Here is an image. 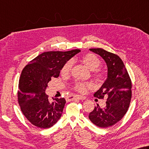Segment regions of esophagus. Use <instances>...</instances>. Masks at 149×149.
<instances>
[{
	"mask_svg": "<svg viewBox=\"0 0 149 149\" xmlns=\"http://www.w3.org/2000/svg\"><path fill=\"white\" fill-rule=\"evenodd\" d=\"M76 98H78V99H79V100H85V98L84 96H68L67 98V99L68 100H70V101H72V100H74L75 99H76Z\"/></svg>",
	"mask_w": 149,
	"mask_h": 149,
	"instance_id": "esophagus-1",
	"label": "esophagus"
}]
</instances>
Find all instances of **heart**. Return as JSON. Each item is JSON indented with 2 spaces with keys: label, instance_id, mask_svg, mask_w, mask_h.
Here are the masks:
<instances>
[{
  "label": "heart",
  "instance_id": "heart-1",
  "mask_svg": "<svg viewBox=\"0 0 149 149\" xmlns=\"http://www.w3.org/2000/svg\"><path fill=\"white\" fill-rule=\"evenodd\" d=\"M82 61L88 68L93 70V75L97 79H100L104 76V74L98 68L100 65V60L96 55L93 53H87L83 55L82 57ZM73 66V61L69 60L64 64L62 68L61 74L63 75H68L71 72ZM92 86V84L88 82H75L74 86V88L76 91L79 93H84L86 88Z\"/></svg>",
  "mask_w": 149,
  "mask_h": 149
}]
</instances>
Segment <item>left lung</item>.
<instances>
[{"mask_svg":"<svg viewBox=\"0 0 149 149\" xmlns=\"http://www.w3.org/2000/svg\"><path fill=\"white\" fill-rule=\"evenodd\" d=\"M90 50L104 58L107 66V78L102 87L94 94L98 99L107 98L106 107L98 104L88 115L93 124L101 128L114 125L128 109L132 98V81L123 61L118 55L102 48Z\"/></svg>","mask_w":149,"mask_h":149,"instance_id":"8db88e82","label":"left lung"}]
</instances>
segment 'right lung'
Listing matches in <instances>:
<instances>
[{"label": "right lung", "mask_w": 149, "mask_h": 149, "mask_svg": "<svg viewBox=\"0 0 149 149\" xmlns=\"http://www.w3.org/2000/svg\"><path fill=\"white\" fill-rule=\"evenodd\" d=\"M79 51H47L32 59L22 70L18 102L23 114L33 125L49 128L61 118L65 99L49 100L45 91L51 79L59 76L64 64Z\"/></svg>", "instance_id": "1"}]
</instances>
